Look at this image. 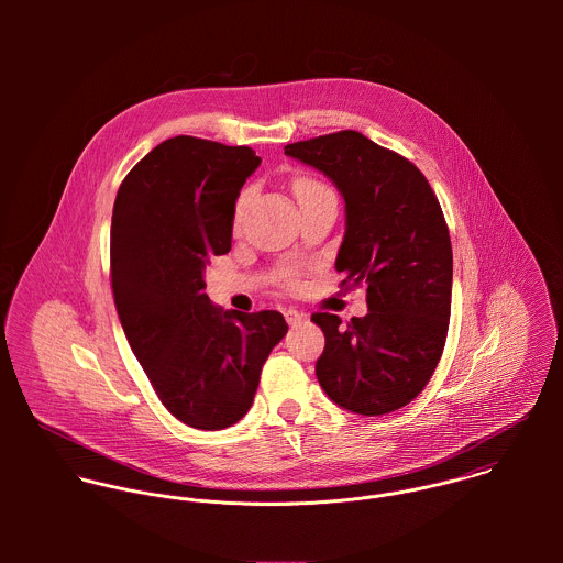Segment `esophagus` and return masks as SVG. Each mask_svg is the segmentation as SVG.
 <instances>
[{
    "label": "esophagus",
    "instance_id": "1",
    "mask_svg": "<svg viewBox=\"0 0 563 563\" xmlns=\"http://www.w3.org/2000/svg\"><path fill=\"white\" fill-rule=\"evenodd\" d=\"M308 319L303 312H299V310H286V321L288 324H299V322H303Z\"/></svg>",
    "mask_w": 563,
    "mask_h": 563
}]
</instances>
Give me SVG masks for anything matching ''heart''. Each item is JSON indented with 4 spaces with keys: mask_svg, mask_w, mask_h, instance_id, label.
I'll list each match as a JSON object with an SVG mask.
<instances>
[{
    "mask_svg": "<svg viewBox=\"0 0 563 563\" xmlns=\"http://www.w3.org/2000/svg\"><path fill=\"white\" fill-rule=\"evenodd\" d=\"M292 192L301 203L306 201H312L317 197H327V195H333L331 188L327 184H322L321 179L312 177V175H297L292 179ZM246 203H249V192H242L236 201V208H234V228H241L242 217H244V210H246ZM282 279L286 286H297L299 284V273L295 268H284L282 271Z\"/></svg>",
    "mask_w": 563,
    "mask_h": 563,
    "instance_id": "b5f03b06",
    "label": "heart"
}]
</instances>
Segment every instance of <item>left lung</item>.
Wrapping results in <instances>:
<instances>
[{
	"label": "left lung",
	"instance_id": "obj_1",
	"mask_svg": "<svg viewBox=\"0 0 563 563\" xmlns=\"http://www.w3.org/2000/svg\"><path fill=\"white\" fill-rule=\"evenodd\" d=\"M284 152L340 190L346 232L335 271L342 286H368L366 317L312 314L324 333L319 384L344 409L390 413L422 393L446 342L453 249L440 201L411 162L353 130Z\"/></svg>",
	"mask_w": 563,
	"mask_h": 563
}]
</instances>
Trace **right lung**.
Segmentation results:
<instances>
[{
	"mask_svg": "<svg viewBox=\"0 0 563 563\" xmlns=\"http://www.w3.org/2000/svg\"><path fill=\"white\" fill-rule=\"evenodd\" d=\"M260 162L249 147L175 136L128 173L114 199L119 319L162 405L195 429L241 420L288 331L275 310L223 312L203 292L206 264L232 249L236 199Z\"/></svg>",
	"mask_w": 563,
	"mask_h": 563,
	"instance_id": "add662e5",
	"label": "right lung"
}]
</instances>
